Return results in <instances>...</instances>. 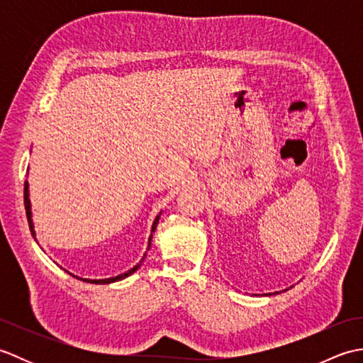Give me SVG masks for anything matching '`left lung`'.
<instances>
[{"label": "left lung", "mask_w": 363, "mask_h": 363, "mask_svg": "<svg viewBox=\"0 0 363 363\" xmlns=\"http://www.w3.org/2000/svg\"><path fill=\"white\" fill-rule=\"evenodd\" d=\"M277 293H279V291H276V295H277ZM268 295H273V293H268Z\"/></svg>", "instance_id": "obj_1"}]
</instances>
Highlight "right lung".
I'll list each match as a JSON object with an SVG mask.
<instances>
[{
    "mask_svg": "<svg viewBox=\"0 0 363 363\" xmlns=\"http://www.w3.org/2000/svg\"><path fill=\"white\" fill-rule=\"evenodd\" d=\"M25 209H26V217H28V223H29L30 234H33V237L35 238V230H34V223H33V211H30V201H29V184H28V181L25 182ZM160 213H162V212H160ZM160 213L157 215L156 220H154V223H152V228H151V235H150V238H148V250H150V246H151V238H152V233H154V230H156V228H157V223H159V218H160ZM145 256H146V252H145ZM145 256L142 257V260L138 262V264H137L135 267H133V268H130V269H128L126 273L118 274V276H113V277H107V279H86V277L74 276V274H72L70 272H68V274H72L73 277H76V279L86 281V282H90V284H111V282H117V281L125 279V277H128V276H130V274H133V273H135L137 269L140 268L142 262L145 260ZM65 272H67V269H65Z\"/></svg>",
    "mask_w": 363,
    "mask_h": 363,
    "instance_id": "obj_1",
    "label": "right lung"
}]
</instances>
